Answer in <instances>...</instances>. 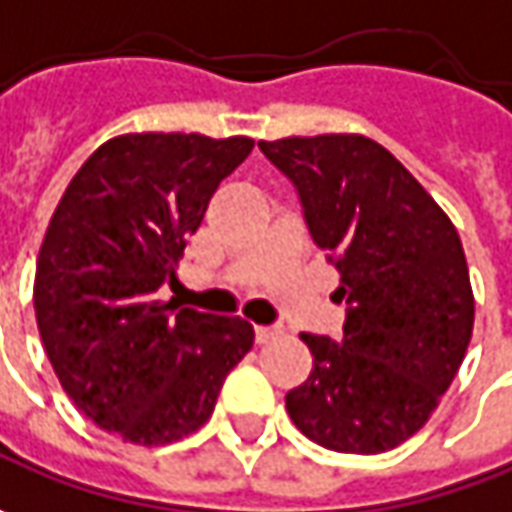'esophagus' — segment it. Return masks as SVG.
<instances>
[{"mask_svg": "<svg viewBox=\"0 0 512 512\" xmlns=\"http://www.w3.org/2000/svg\"><path fill=\"white\" fill-rule=\"evenodd\" d=\"M274 337H280V328H277V326H257L255 328V340L260 345L272 343Z\"/></svg>", "mask_w": 512, "mask_h": 512, "instance_id": "34e87169", "label": "esophagus"}]
</instances>
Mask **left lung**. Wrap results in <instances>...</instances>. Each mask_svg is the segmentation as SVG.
<instances>
[{
  "instance_id": "obj_1",
  "label": "left lung",
  "mask_w": 512,
  "mask_h": 512,
  "mask_svg": "<svg viewBox=\"0 0 512 512\" xmlns=\"http://www.w3.org/2000/svg\"><path fill=\"white\" fill-rule=\"evenodd\" d=\"M289 178L311 240L340 272L343 340L300 334L314 368L286 394L291 422L340 453H382L436 411L473 334V289L456 226L365 135L260 141Z\"/></svg>"
}]
</instances>
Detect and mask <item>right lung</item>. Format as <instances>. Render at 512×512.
<instances>
[{
    "label": "right lung",
    "mask_w": 512,
    "mask_h": 512,
    "mask_svg": "<svg viewBox=\"0 0 512 512\" xmlns=\"http://www.w3.org/2000/svg\"><path fill=\"white\" fill-rule=\"evenodd\" d=\"M252 147L243 135H118L50 218L33 283L47 360L81 414L124 442L152 448L198 431L255 343L240 317L161 300L209 198Z\"/></svg>",
    "instance_id": "right-lung-1"
}]
</instances>
